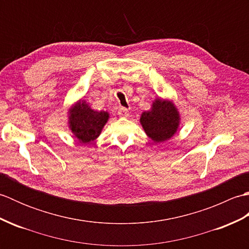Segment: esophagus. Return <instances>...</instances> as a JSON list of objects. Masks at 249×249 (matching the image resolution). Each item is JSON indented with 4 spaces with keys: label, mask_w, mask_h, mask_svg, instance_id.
<instances>
[{
    "label": "esophagus",
    "mask_w": 249,
    "mask_h": 249,
    "mask_svg": "<svg viewBox=\"0 0 249 249\" xmlns=\"http://www.w3.org/2000/svg\"><path fill=\"white\" fill-rule=\"evenodd\" d=\"M118 113L120 116H123V118H126V116L128 115V109L127 108H124V107H121L118 111Z\"/></svg>",
    "instance_id": "1"
}]
</instances>
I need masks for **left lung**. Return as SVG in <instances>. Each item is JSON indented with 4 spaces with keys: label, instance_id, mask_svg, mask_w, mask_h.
<instances>
[{
    "label": "left lung",
    "instance_id": "8db88e82",
    "mask_svg": "<svg viewBox=\"0 0 249 249\" xmlns=\"http://www.w3.org/2000/svg\"><path fill=\"white\" fill-rule=\"evenodd\" d=\"M140 122L145 134L160 143L170 139L177 133L179 115L171 102L157 98L153 102L152 109L141 114Z\"/></svg>",
    "mask_w": 249,
    "mask_h": 249
}]
</instances>
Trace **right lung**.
I'll return each instance as SVG.
<instances>
[{
  "label": "right lung",
  "mask_w": 249,
  "mask_h": 249,
  "mask_svg": "<svg viewBox=\"0 0 249 249\" xmlns=\"http://www.w3.org/2000/svg\"><path fill=\"white\" fill-rule=\"evenodd\" d=\"M68 119L70 128L76 138L82 143H89L102 133L109 119V113L105 111H94L84 100H81L71 110Z\"/></svg>",
  "instance_id": "add662e5"
}]
</instances>
